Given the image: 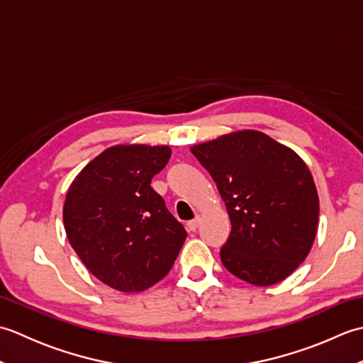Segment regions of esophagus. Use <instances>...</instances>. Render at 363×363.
Segmentation results:
<instances>
[{"mask_svg":"<svg viewBox=\"0 0 363 363\" xmlns=\"http://www.w3.org/2000/svg\"><path fill=\"white\" fill-rule=\"evenodd\" d=\"M199 217H196V218H194V220H190L189 223H187V228H189V230H191V233H195V230L198 229V226H199Z\"/></svg>","mask_w":363,"mask_h":363,"instance_id":"1","label":"esophagus"}]
</instances>
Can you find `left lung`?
Returning a JSON list of instances; mask_svg holds the SVG:
<instances>
[{
	"label": "left lung",
	"mask_w": 363,
	"mask_h": 363,
	"mask_svg": "<svg viewBox=\"0 0 363 363\" xmlns=\"http://www.w3.org/2000/svg\"><path fill=\"white\" fill-rule=\"evenodd\" d=\"M226 204L230 234L223 265L259 287L284 281L309 254L320 201L298 154L259 130H238L190 148Z\"/></svg>",
	"instance_id": "1"
}]
</instances>
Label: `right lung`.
Here are the masks:
<instances>
[{"instance_id": "add662e5", "label": "right lung", "mask_w": 363, "mask_h": 363, "mask_svg": "<svg viewBox=\"0 0 363 363\" xmlns=\"http://www.w3.org/2000/svg\"><path fill=\"white\" fill-rule=\"evenodd\" d=\"M169 156L168 146H111L67 191L68 242L89 272L115 290L143 291L164 279L186 242V229L151 187Z\"/></svg>"}]
</instances>
